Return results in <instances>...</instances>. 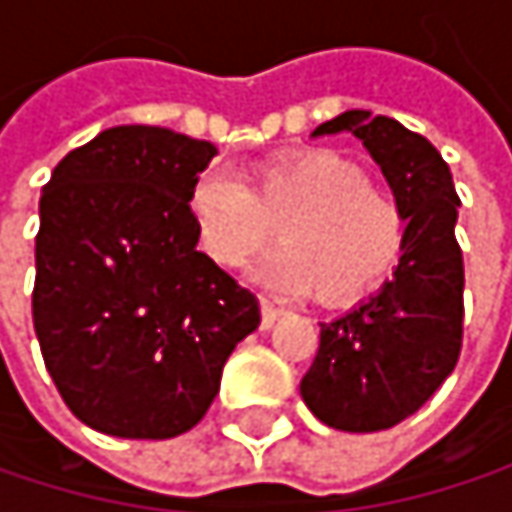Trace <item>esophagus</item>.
<instances>
[{
	"label": "esophagus",
	"mask_w": 512,
	"mask_h": 512,
	"mask_svg": "<svg viewBox=\"0 0 512 512\" xmlns=\"http://www.w3.org/2000/svg\"><path fill=\"white\" fill-rule=\"evenodd\" d=\"M281 314H284V308H281V305H275L272 299L260 296V326H263V329H269Z\"/></svg>",
	"instance_id": "esophagus-1"
}]
</instances>
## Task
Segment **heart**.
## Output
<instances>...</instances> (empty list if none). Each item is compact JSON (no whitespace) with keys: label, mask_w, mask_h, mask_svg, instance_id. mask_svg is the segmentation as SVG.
<instances>
[{"label":"heart","mask_w":512,"mask_h":512,"mask_svg":"<svg viewBox=\"0 0 512 512\" xmlns=\"http://www.w3.org/2000/svg\"><path fill=\"white\" fill-rule=\"evenodd\" d=\"M189 219L201 252L219 266H243L281 225L284 249L257 266V281L353 302L376 290L406 246L400 198L367 177L356 159L311 148L257 165L249 183L231 168H207L189 189Z\"/></svg>","instance_id":"obj_1"}]
</instances>
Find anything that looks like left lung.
I'll return each mask as SVG.
<instances>
[{"label": "left lung", "mask_w": 512, "mask_h": 512, "mask_svg": "<svg viewBox=\"0 0 512 512\" xmlns=\"http://www.w3.org/2000/svg\"><path fill=\"white\" fill-rule=\"evenodd\" d=\"M353 133L400 198L409 228L394 278L353 311L320 323V350L302 376L305 406L344 433H376L415 415L451 376L462 347V252L448 162L385 115L350 109L314 136Z\"/></svg>", "instance_id": "1"}]
</instances>
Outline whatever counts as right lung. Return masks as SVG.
Masks as SVG:
<instances>
[{
	"label": "right lung",
	"instance_id": "add662e5",
	"mask_svg": "<svg viewBox=\"0 0 512 512\" xmlns=\"http://www.w3.org/2000/svg\"><path fill=\"white\" fill-rule=\"evenodd\" d=\"M216 148L165 127L103 130L41 195L32 320L67 409L118 439H174L260 323L252 290L198 252L189 189Z\"/></svg>",
	"mask_w": 512,
	"mask_h": 512
}]
</instances>
